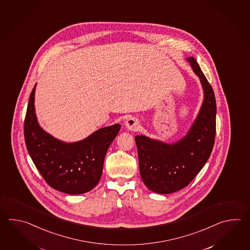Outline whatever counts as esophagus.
Listing matches in <instances>:
<instances>
[{
	"label": "esophagus",
	"instance_id": "esophagus-1",
	"mask_svg": "<svg viewBox=\"0 0 250 250\" xmlns=\"http://www.w3.org/2000/svg\"><path fill=\"white\" fill-rule=\"evenodd\" d=\"M125 125L129 130H133V131H137L140 127L139 120L135 117L128 118L125 123Z\"/></svg>",
	"mask_w": 250,
	"mask_h": 250
}]
</instances>
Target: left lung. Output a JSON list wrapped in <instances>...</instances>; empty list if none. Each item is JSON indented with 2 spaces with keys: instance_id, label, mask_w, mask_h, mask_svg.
<instances>
[{
  "instance_id": "8db88e82",
  "label": "left lung",
  "mask_w": 250,
  "mask_h": 250,
  "mask_svg": "<svg viewBox=\"0 0 250 250\" xmlns=\"http://www.w3.org/2000/svg\"><path fill=\"white\" fill-rule=\"evenodd\" d=\"M199 77L205 98L196 121L186 137L172 145L136 136L139 171L151 191L170 194L188 186L212 153L216 133V102L212 87L196 59H187Z\"/></svg>"
}]
</instances>
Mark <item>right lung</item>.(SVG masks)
Listing matches in <instances>:
<instances>
[{"instance_id":"1","label":"right lung","mask_w":250,"mask_h":250,"mask_svg":"<svg viewBox=\"0 0 250 250\" xmlns=\"http://www.w3.org/2000/svg\"><path fill=\"white\" fill-rule=\"evenodd\" d=\"M35 88L36 85L24 122L28 154L43 180L54 189L71 195L90 191L101 179L107 150L121 125L102 127L76 143H64L39 126L34 106Z\"/></svg>"}]
</instances>
